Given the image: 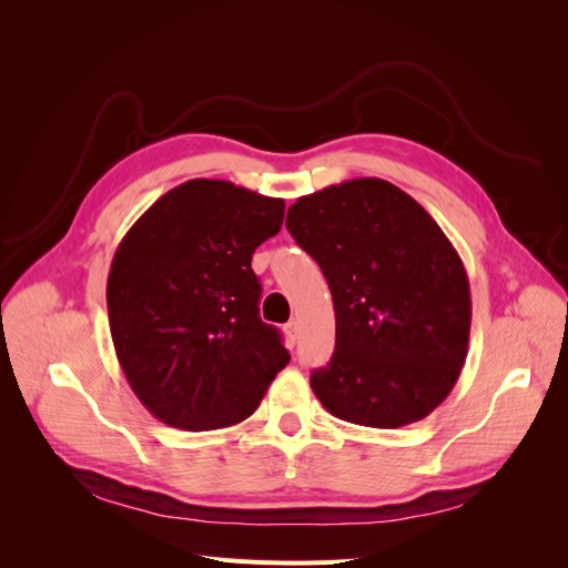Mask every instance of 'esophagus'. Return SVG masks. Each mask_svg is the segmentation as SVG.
<instances>
[{"instance_id":"1","label":"esophagus","mask_w":568,"mask_h":568,"mask_svg":"<svg viewBox=\"0 0 568 568\" xmlns=\"http://www.w3.org/2000/svg\"><path fill=\"white\" fill-rule=\"evenodd\" d=\"M284 332H286V338H288L291 346H296V341H298V322L291 320V322L284 326Z\"/></svg>"}]
</instances>
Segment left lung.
I'll return each mask as SVG.
<instances>
[{
    "mask_svg": "<svg viewBox=\"0 0 568 568\" xmlns=\"http://www.w3.org/2000/svg\"><path fill=\"white\" fill-rule=\"evenodd\" d=\"M286 230L322 267L336 348L311 374L343 422L398 428L448 398L467 359V270L436 220L395 184L357 178L301 196Z\"/></svg>",
    "mask_w": 568,
    "mask_h": 568,
    "instance_id": "obj_1",
    "label": "left lung"
}]
</instances>
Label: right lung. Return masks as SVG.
Returning a JSON list of instances; mask_svg holds the SVG:
<instances>
[{
    "mask_svg": "<svg viewBox=\"0 0 568 568\" xmlns=\"http://www.w3.org/2000/svg\"><path fill=\"white\" fill-rule=\"evenodd\" d=\"M284 201L225 180L170 189L118 244L106 305L118 363L153 417L211 432L251 417L288 351L257 315L253 251Z\"/></svg>",
    "mask_w": 568,
    "mask_h": 568,
    "instance_id": "obj_1",
    "label": "right lung"
}]
</instances>
